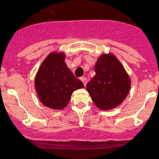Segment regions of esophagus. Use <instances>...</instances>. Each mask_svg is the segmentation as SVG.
<instances>
[{
	"label": "esophagus",
	"instance_id": "1",
	"mask_svg": "<svg viewBox=\"0 0 159 159\" xmlns=\"http://www.w3.org/2000/svg\"><path fill=\"white\" fill-rule=\"evenodd\" d=\"M80 79H81V81L83 82V84H84V86L86 87V85H87V78H86V77H82L81 78H80Z\"/></svg>",
	"mask_w": 159,
	"mask_h": 159
}]
</instances>
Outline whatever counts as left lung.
Instances as JSON below:
<instances>
[{
	"label": "left lung",
	"mask_w": 159,
	"mask_h": 159,
	"mask_svg": "<svg viewBox=\"0 0 159 159\" xmlns=\"http://www.w3.org/2000/svg\"><path fill=\"white\" fill-rule=\"evenodd\" d=\"M94 69L96 75L87 84V91L92 102L105 111L115 108L128 95L130 88L128 74L112 54L102 55Z\"/></svg>",
	"instance_id": "1"
}]
</instances>
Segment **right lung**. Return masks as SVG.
Wrapping results in <instances>:
<instances>
[{
    "mask_svg": "<svg viewBox=\"0 0 159 159\" xmlns=\"http://www.w3.org/2000/svg\"><path fill=\"white\" fill-rule=\"evenodd\" d=\"M64 61V53H51L41 64L35 77V89L40 102L55 110L64 108L72 92L84 87Z\"/></svg>",
    "mask_w": 159,
    "mask_h": 159,
    "instance_id": "obj_1",
    "label": "right lung"
}]
</instances>
